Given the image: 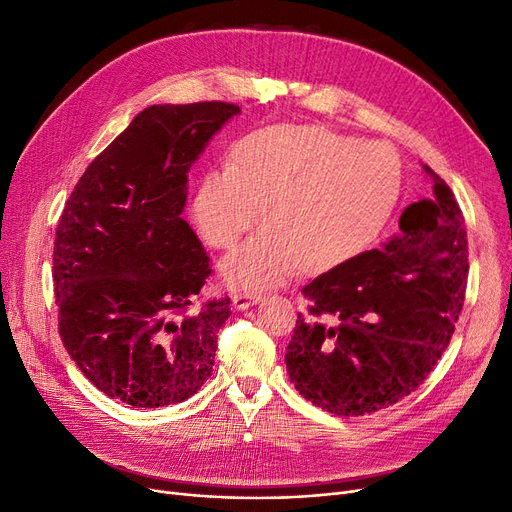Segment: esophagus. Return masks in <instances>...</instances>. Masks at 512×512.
<instances>
[{"label":"esophagus","instance_id":"1","mask_svg":"<svg viewBox=\"0 0 512 512\" xmlns=\"http://www.w3.org/2000/svg\"><path fill=\"white\" fill-rule=\"evenodd\" d=\"M257 301H259V297H249V295H244V293H234V297H232V305H234V309H238V311L249 309V307L255 305Z\"/></svg>","mask_w":512,"mask_h":512}]
</instances>
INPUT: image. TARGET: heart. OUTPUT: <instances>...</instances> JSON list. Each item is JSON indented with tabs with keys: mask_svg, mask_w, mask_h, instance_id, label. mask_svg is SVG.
<instances>
[{
	"mask_svg": "<svg viewBox=\"0 0 512 512\" xmlns=\"http://www.w3.org/2000/svg\"><path fill=\"white\" fill-rule=\"evenodd\" d=\"M402 190L395 150L307 125L249 133L226 171L207 173L192 194L190 221L215 249H234L261 217L253 240L221 263L230 284L263 291L301 265L322 274L368 251Z\"/></svg>",
	"mask_w": 512,
	"mask_h": 512,
	"instance_id": "obj_1",
	"label": "heart"
}]
</instances>
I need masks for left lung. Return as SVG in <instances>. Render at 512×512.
<instances>
[{"instance_id": "obj_1", "label": "left lung", "mask_w": 512, "mask_h": 512, "mask_svg": "<svg viewBox=\"0 0 512 512\" xmlns=\"http://www.w3.org/2000/svg\"><path fill=\"white\" fill-rule=\"evenodd\" d=\"M433 182L429 201L410 205L381 249L311 280L286 347V370L311 404L362 416L410 395L439 362L460 316L469 259L450 186Z\"/></svg>"}]
</instances>
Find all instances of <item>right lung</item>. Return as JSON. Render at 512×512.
I'll return each instance as SVG.
<instances>
[{"instance_id":"right-lung-1","label":"right lung","mask_w":512,"mask_h":512,"mask_svg":"<svg viewBox=\"0 0 512 512\" xmlns=\"http://www.w3.org/2000/svg\"><path fill=\"white\" fill-rule=\"evenodd\" d=\"M236 104H154L85 169L54 242L62 343L87 381L133 408L182 404L213 372L230 299L190 309L211 274L182 217L192 163Z\"/></svg>"}]
</instances>
